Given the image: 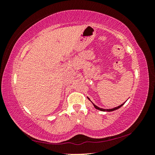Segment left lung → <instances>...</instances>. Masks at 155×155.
I'll list each match as a JSON object with an SVG mask.
<instances>
[{
    "label": "left lung",
    "instance_id": "left-lung-1",
    "mask_svg": "<svg viewBox=\"0 0 155 155\" xmlns=\"http://www.w3.org/2000/svg\"><path fill=\"white\" fill-rule=\"evenodd\" d=\"M88 99L90 100V98H88ZM124 104V103H123V104H122L121 105H120V106L117 107H115V108H114V109H102V108H100V107H97V106H96V105H95V104H94V107H95V108H96V109L101 110V111H115V110H116V109H117L120 108V107H122Z\"/></svg>",
    "mask_w": 155,
    "mask_h": 155
}]
</instances>
